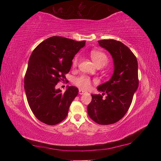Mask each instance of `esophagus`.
<instances>
[{
	"mask_svg": "<svg viewBox=\"0 0 161 161\" xmlns=\"http://www.w3.org/2000/svg\"><path fill=\"white\" fill-rule=\"evenodd\" d=\"M85 93H86V91L81 90V89H80V90H79V94H85Z\"/></svg>",
	"mask_w": 161,
	"mask_h": 161,
	"instance_id": "34e87169",
	"label": "esophagus"
}]
</instances>
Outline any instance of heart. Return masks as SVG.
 <instances>
[{"mask_svg": "<svg viewBox=\"0 0 161 161\" xmlns=\"http://www.w3.org/2000/svg\"><path fill=\"white\" fill-rule=\"evenodd\" d=\"M90 56L92 60L94 61L95 64L97 67H103L104 65L107 64L108 62V56L106 54L103 52L93 50L91 51ZM79 61V56L77 55L75 57V58L73 59L72 64L74 67H76L78 64ZM73 82L76 86H78L79 88L82 89H89L91 86L92 80L89 77H87L86 75H81L80 77H76Z\"/></svg>", "mask_w": 161, "mask_h": 161, "instance_id": "obj_1", "label": "heart"}]
</instances>
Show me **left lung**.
<instances>
[{
	"label": "left lung",
	"mask_w": 161,
	"mask_h": 161,
	"mask_svg": "<svg viewBox=\"0 0 161 161\" xmlns=\"http://www.w3.org/2000/svg\"><path fill=\"white\" fill-rule=\"evenodd\" d=\"M113 58L114 72L109 81L98 86L102 94H92L88 115L98 124L109 125L121 119L131 104L138 86V61L131 50L115 40H99ZM107 94L103 98V96Z\"/></svg>",
	"instance_id": "8db88e82"
}]
</instances>
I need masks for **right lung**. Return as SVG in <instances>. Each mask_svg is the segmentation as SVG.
Listing matches in <instances>:
<instances>
[{"label":"right lung","mask_w":161,"mask_h":161,"mask_svg":"<svg viewBox=\"0 0 161 161\" xmlns=\"http://www.w3.org/2000/svg\"><path fill=\"white\" fill-rule=\"evenodd\" d=\"M85 42L53 36L40 43L32 51L24 87L30 108L42 123L56 125L67 117L79 90L71 86L62 92L55 86L66 80L65 75L69 72L73 58Z\"/></svg>","instance_id":"right-lung-1"}]
</instances>
